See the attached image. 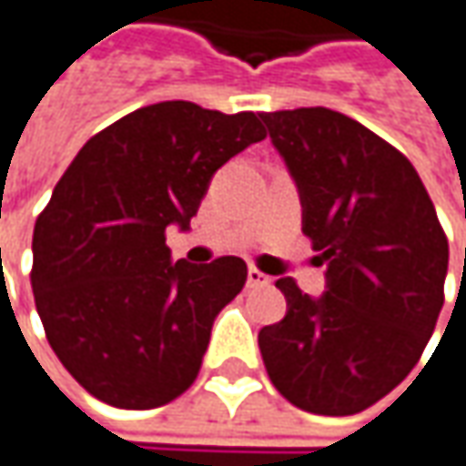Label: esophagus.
<instances>
[{
	"label": "esophagus",
	"mask_w": 466,
	"mask_h": 466,
	"mask_svg": "<svg viewBox=\"0 0 466 466\" xmlns=\"http://www.w3.org/2000/svg\"><path fill=\"white\" fill-rule=\"evenodd\" d=\"M246 283H248V289H262V286H268L269 278L262 272V269L257 268H248V275H246Z\"/></svg>",
	"instance_id": "34e87169"
}]
</instances>
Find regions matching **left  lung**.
<instances>
[{"instance_id":"left-lung-1","label":"left lung","mask_w":466,"mask_h":466,"mask_svg":"<svg viewBox=\"0 0 466 466\" xmlns=\"http://www.w3.org/2000/svg\"><path fill=\"white\" fill-rule=\"evenodd\" d=\"M259 117L296 180L301 230L328 262L319 299L293 278L275 283L289 312L259 330V351L293 407L357 414L422 357L443 307L449 241L417 170L378 133L328 106Z\"/></svg>"}]
</instances>
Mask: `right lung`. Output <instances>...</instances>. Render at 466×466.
<instances>
[{
  "instance_id": "1",
  "label": "right lung",
  "mask_w": 466,
  "mask_h": 466,
  "mask_svg": "<svg viewBox=\"0 0 466 466\" xmlns=\"http://www.w3.org/2000/svg\"><path fill=\"white\" fill-rule=\"evenodd\" d=\"M265 136L254 112L159 102L91 136L59 177L35 220L31 286L49 346L99 401L154 409L197 380L246 262L173 265L165 233L188 230L212 175Z\"/></svg>"
}]
</instances>
